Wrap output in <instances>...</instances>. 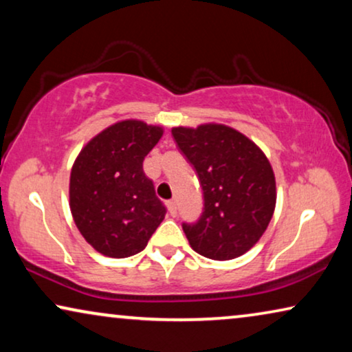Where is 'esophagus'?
Here are the masks:
<instances>
[{
	"label": "esophagus",
	"instance_id": "esophagus-1",
	"mask_svg": "<svg viewBox=\"0 0 352 352\" xmlns=\"http://www.w3.org/2000/svg\"><path fill=\"white\" fill-rule=\"evenodd\" d=\"M166 208H168V211H170L171 216H175L176 214V201H173V200L166 201Z\"/></svg>",
	"mask_w": 352,
	"mask_h": 352
}]
</instances>
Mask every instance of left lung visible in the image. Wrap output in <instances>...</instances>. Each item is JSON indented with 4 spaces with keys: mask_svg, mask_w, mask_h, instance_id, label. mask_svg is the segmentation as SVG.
I'll list each match as a JSON object with an SVG mask.
<instances>
[{
    "mask_svg": "<svg viewBox=\"0 0 352 352\" xmlns=\"http://www.w3.org/2000/svg\"><path fill=\"white\" fill-rule=\"evenodd\" d=\"M173 138L199 175L204 213L182 224L194 252L214 261L242 256L266 232L276 210V176L264 152L221 123L176 126Z\"/></svg>",
    "mask_w": 352,
    "mask_h": 352,
    "instance_id": "left-lung-1",
    "label": "left lung"
}]
</instances>
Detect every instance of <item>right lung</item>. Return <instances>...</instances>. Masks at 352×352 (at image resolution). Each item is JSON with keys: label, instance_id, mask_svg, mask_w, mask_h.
<instances>
[{"label": "right lung", "instance_id": "right-lung-1", "mask_svg": "<svg viewBox=\"0 0 352 352\" xmlns=\"http://www.w3.org/2000/svg\"><path fill=\"white\" fill-rule=\"evenodd\" d=\"M163 128L122 120L88 141L70 173L69 205L86 242L109 258H128L146 248L165 218L142 162Z\"/></svg>", "mask_w": 352, "mask_h": 352}]
</instances>
